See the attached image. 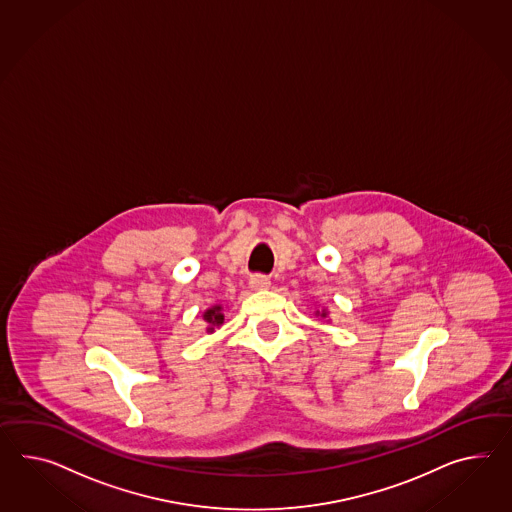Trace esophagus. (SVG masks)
<instances>
[{
    "instance_id": "34e87169",
    "label": "esophagus",
    "mask_w": 512,
    "mask_h": 512,
    "mask_svg": "<svg viewBox=\"0 0 512 512\" xmlns=\"http://www.w3.org/2000/svg\"><path fill=\"white\" fill-rule=\"evenodd\" d=\"M250 285L253 290H264V288L270 287V279L266 275H251Z\"/></svg>"
}]
</instances>
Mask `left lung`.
<instances>
[{
  "mask_svg": "<svg viewBox=\"0 0 512 512\" xmlns=\"http://www.w3.org/2000/svg\"><path fill=\"white\" fill-rule=\"evenodd\" d=\"M316 316H322V318H325L327 316V311H316Z\"/></svg>",
  "mask_w": 512,
  "mask_h": 512,
  "instance_id": "left-lung-1",
  "label": "left lung"
}]
</instances>
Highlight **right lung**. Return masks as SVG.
<instances>
[{
    "label": "right lung",
    "mask_w": 512,
    "mask_h": 512,
    "mask_svg": "<svg viewBox=\"0 0 512 512\" xmlns=\"http://www.w3.org/2000/svg\"><path fill=\"white\" fill-rule=\"evenodd\" d=\"M203 320L207 322V333H214L216 327L224 324V309H222V305H214L211 309L203 312Z\"/></svg>",
    "instance_id": "add662e5"
}]
</instances>
